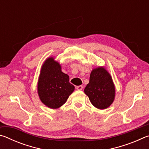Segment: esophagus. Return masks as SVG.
<instances>
[{
    "mask_svg": "<svg viewBox=\"0 0 149 149\" xmlns=\"http://www.w3.org/2000/svg\"><path fill=\"white\" fill-rule=\"evenodd\" d=\"M76 89L77 90H82L83 89V86H82V85H78V86L76 87Z\"/></svg>",
    "mask_w": 149,
    "mask_h": 149,
    "instance_id": "obj_1",
    "label": "esophagus"
}]
</instances>
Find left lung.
<instances>
[{
	"instance_id": "8db88e82",
	"label": "left lung",
	"mask_w": 149,
	"mask_h": 149,
	"mask_svg": "<svg viewBox=\"0 0 149 149\" xmlns=\"http://www.w3.org/2000/svg\"><path fill=\"white\" fill-rule=\"evenodd\" d=\"M84 92L96 108L105 109L110 107L114 99L115 87L109 73L103 68L93 70Z\"/></svg>"
}]
</instances>
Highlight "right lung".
Wrapping results in <instances>:
<instances>
[{
    "label": "right lung",
    "mask_w": 149,
    "mask_h": 149,
    "mask_svg": "<svg viewBox=\"0 0 149 149\" xmlns=\"http://www.w3.org/2000/svg\"><path fill=\"white\" fill-rule=\"evenodd\" d=\"M70 77L63 73L61 66L53 58L42 65L38 81V94L42 102L50 108H58L66 102L74 91Z\"/></svg>",
    "instance_id": "obj_1"
}]
</instances>
